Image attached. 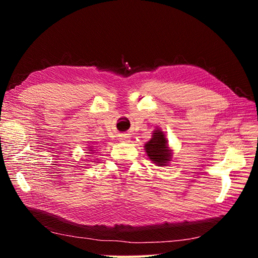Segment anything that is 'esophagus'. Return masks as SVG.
<instances>
[{"instance_id": "34e87169", "label": "esophagus", "mask_w": 258, "mask_h": 258, "mask_svg": "<svg viewBox=\"0 0 258 258\" xmlns=\"http://www.w3.org/2000/svg\"><path fill=\"white\" fill-rule=\"evenodd\" d=\"M121 138H123V139H127L128 137H127V135H123V137H121Z\"/></svg>"}]
</instances>
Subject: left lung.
<instances>
[{
	"mask_svg": "<svg viewBox=\"0 0 258 258\" xmlns=\"http://www.w3.org/2000/svg\"><path fill=\"white\" fill-rule=\"evenodd\" d=\"M145 148L149 158L158 166H165L171 159V150L167 147V140L159 130L155 131L152 139L146 143Z\"/></svg>",
	"mask_w": 258,
	"mask_h": 258,
	"instance_id": "8db88e82",
	"label": "left lung"
}]
</instances>
